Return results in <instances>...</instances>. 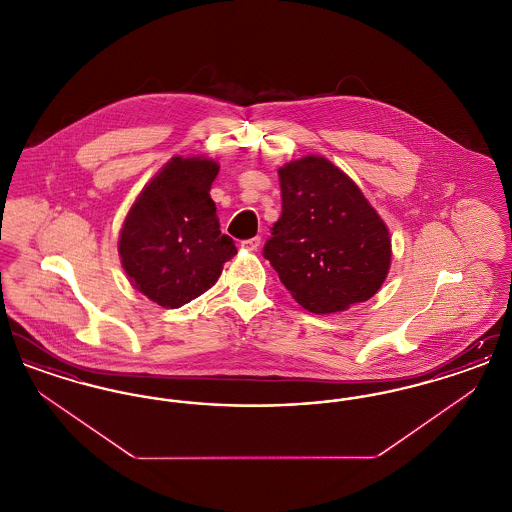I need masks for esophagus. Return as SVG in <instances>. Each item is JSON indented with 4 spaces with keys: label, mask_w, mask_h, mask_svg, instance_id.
Segmentation results:
<instances>
[{
    "label": "esophagus",
    "mask_w": 512,
    "mask_h": 512,
    "mask_svg": "<svg viewBox=\"0 0 512 512\" xmlns=\"http://www.w3.org/2000/svg\"><path fill=\"white\" fill-rule=\"evenodd\" d=\"M259 245H261V238H259V236H255V238H251V240H244V242H242V247L247 249V251H255Z\"/></svg>",
    "instance_id": "1"
}]
</instances>
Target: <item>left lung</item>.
Instances as JSON below:
<instances>
[{"label":"left lung","instance_id":"1","mask_svg":"<svg viewBox=\"0 0 512 512\" xmlns=\"http://www.w3.org/2000/svg\"><path fill=\"white\" fill-rule=\"evenodd\" d=\"M282 215L263 255L293 299L311 313L368 301L388 276V226L361 188L324 157L307 155L280 171Z\"/></svg>","mask_w":512,"mask_h":512}]
</instances>
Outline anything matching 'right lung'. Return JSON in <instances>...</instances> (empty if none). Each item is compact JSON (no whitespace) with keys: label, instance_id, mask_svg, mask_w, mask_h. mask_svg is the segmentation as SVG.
<instances>
[{"label":"right lung","instance_id":"obj_1","mask_svg":"<svg viewBox=\"0 0 512 512\" xmlns=\"http://www.w3.org/2000/svg\"><path fill=\"white\" fill-rule=\"evenodd\" d=\"M219 163L172 157L132 203L119 255L132 286L161 307L178 309L219 280L238 249L220 234L211 184Z\"/></svg>","mask_w":512,"mask_h":512}]
</instances>
